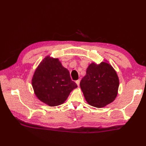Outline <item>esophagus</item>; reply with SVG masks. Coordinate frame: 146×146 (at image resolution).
I'll use <instances>...</instances> for the list:
<instances>
[{
  "label": "esophagus",
  "instance_id": "esophagus-1",
  "mask_svg": "<svg viewBox=\"0 0 146 146\" xmlns=\"http://www.w3.org/2000/svg\"><path fill=\"white\" fill-rule=\"evenodd\" d=\"M80 80H76V83L77 85H78V86L80 85Z\"/></svg>",
  "mask_w": 146,
  "mask_h": 146
}]
</instances>
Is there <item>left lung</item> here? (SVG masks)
Instances as JSON below:
<instances>
[{
	"instance_id": "left-lung-1",
	"label": "left lung",
	"mask_w": 146,
	"mask_h": 146,
	"mask_svg": "<svg viewBox=\"0 0 146 146\" xmlns=\"http://www.w3.org/2000/svg\"><path fill=\"white\" fill-rule=\"evenodd\" d=\"M80 85L87 103L102 108L115 99L119 80L115 70L107 61L98 64L92 63L88 66Z\"/></svg>"
}]
</instances>
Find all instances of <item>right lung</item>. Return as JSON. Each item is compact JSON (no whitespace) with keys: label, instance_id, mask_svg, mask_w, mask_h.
<instances>
[{"label":"right lung","instance_id":"right-lung-1","mask_svg":"<svg viewBox=\"0 0 146 146\" xmlns=\"http://www.w3.org/2000/svg\"><path fill=\"white\" fill-rule=\"evenodd\" d=\"M35 94L49 106H58L66 100L70 92L77 87L70 72L58 58L46 56L35 71L32 79Z\"/></svg>","mask_w":146,"mask_h":146}]
</instances>
